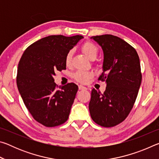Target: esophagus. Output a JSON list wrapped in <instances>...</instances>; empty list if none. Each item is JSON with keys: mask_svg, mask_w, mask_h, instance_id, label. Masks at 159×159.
I'll list each match as a JSON object with an SVG mask.
<instances>
[{"mask_svg": "<svg viewBox=\"0 0 159 159\" xmlns=\"http://www.w3.org/2000/svg\"><path fill=\"white\" fill-rule=\"evenodd\" d=\"M79 90H86L88 89L87 88H85V87H84V86H83L81 85H79Z\"/></svg>", "mask_w": 159, "mask_h": 159, "instance_id": "34e87169", "label": "esophagus"}]
</instances>
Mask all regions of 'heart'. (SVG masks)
<instances>
[{
  "mask_svg": "<svg viewBox=\"0 0 159 159\" xmlns=\"http://www.w3.org/2000/svg\"><path fill=\"white\" fill-rule=\"evenodd\" d=\"M81 49L83 52L87 57L90 60L95 59L98 55V48L96 45L91 42H85L82 45ZM72 55L73 52L72 50H69L66 53L65 56V64L66 66H69L71 63ZM93 74L90 71H77L73 74V78L76 80L77 82H79L83 84L88 83L91 78L93 77Z\"/></svg>",
  "mask_w": 159,
  "mask_h": 159,
  "instance_id": "1",
  "label": "heart"
}]
</instances>
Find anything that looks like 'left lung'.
<instances>
[{
	"label": "left lung",
	"instance_id": "left-lung-1",
	"mask_svg": "<svg viewBox=\"0 0 159 159\" xmlns=\"http://www.w3.org/2000/svg\"><path fill=\"white\" fill-rule=\"evenodd\" d=\"M104 52L103 72L98 80L107 83L104 93L93 88L89 103L90 116L105 128L122 123L135 102L142 82L139 58L135 49L117 36H93Z\"/></svg>",
	"mask_w": 159,
	"mask_h": 159
}]
</instances>
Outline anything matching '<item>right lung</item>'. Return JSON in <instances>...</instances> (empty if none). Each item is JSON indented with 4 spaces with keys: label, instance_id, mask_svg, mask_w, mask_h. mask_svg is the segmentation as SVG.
<instances>
[{
    "label": "right lung",
    "instance_id": "obj_1",
    "mask_svg": "<svg viewBox=\"0 0 159 159\" xmlns=\"http://www.w3.org/2000/svg\"><path fill=\"white\" fill-rule=\"evenodd\" d=\"M82 36L52 35L26 48L19 61L17 85L24 103L32 116L46 127H55L68 120L78 86L70 83L58 88L56 71L66 69V53Z\"/></svg>",
    "mask_w": 159,
    "mask_h": 159
}]
</instances>
